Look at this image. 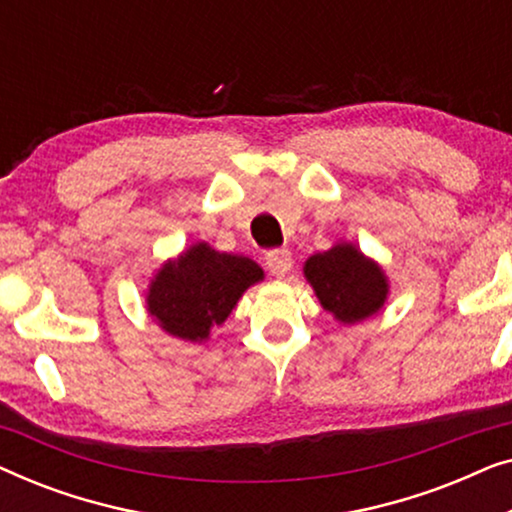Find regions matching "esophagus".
<instances>
[{"label": "esophagus", "mask_w": 512, "mask_h": 512, "mask_svg": "<svg viewBox=\"0 0 512 512\" xmlns=\"http://www.w3.org/2000/svg\"><path fill=\"white\" fill-rule=\"evenodd\" d=\"M291 251L289 249H272L268 251V256H265V265H268L270 275L275 277H284L286 272L291 270Z\"/></svg>", "instance_id": "34e87169"}]
</instances>
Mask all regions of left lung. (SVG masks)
I'll use <instances>...</instances> for the list:
<instances>
[{
    "instance_id": "obj_1",
    "label": "left lung",
    "mask_w": 512,
    "mask_h": 512,
    "mask_svg": "<svg viewBox=\"0 0 512 512\" xmlns=\"http://www.w3.org/2000/svg\"><path fill=\"white\" fill-rule=\"evenodd\" d=\"M305 277L317 291L324 310L345 324L375 314L387 298L382 270L352 244H338L324 254L310 256Z\"/></svg>"
}]
</instances>
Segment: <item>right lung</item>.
Here are the masks:
<instances>
[{"instance_id":"obj_1","label":"right lung","mask_w":512,"mask_h":512,"mask_svg":"<svg viewBox=\"0 0 512 512\" xmlns=\"http://www.w3.org/2000/svg\"><path fill=\"white\" fill-rule=\"evenodd\" d=\"M258 279H263V270L251 258L219 254L200 242L163 265L146 303L167 333L198 342L207 338L209 328L226 321Z\"/></svg>"}]
</instances>
